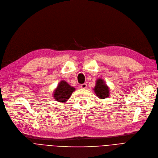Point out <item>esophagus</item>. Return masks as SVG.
<instances>
[{
    "mask_svg": "<svg viewBox=\"0 0 158 158\" xmlns=\"http://www.w3.org/2000/svg\"><path fill=\"white\" fill-rule=\"evenodd\" d=\"M86 86H87L86 83L81 84V89H86Z\"/></svg>",
    "mask_w": 158,
    "mask_h": 158,
    "instance_id": "1",
    "label": "esophagus"
}]
</instances>
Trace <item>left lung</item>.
<instances>
[{"label": "left lung", "instance_id": "1", "mask_svg": "<svg viewBox=\"0 0 158 158\" xmlns=\"http://www.w3.org/2000/svg\"><path fill=\"white\" fill-rule=\"evenodd\" d=\"M94 92L96 96L100 99L106 98L108 97L109 94L108 86L105 84L104 81L102 79L97 80L96 85L94 88Z\"/></svg>", "mask_w": 158, "mask_h": 158}]
</instances>
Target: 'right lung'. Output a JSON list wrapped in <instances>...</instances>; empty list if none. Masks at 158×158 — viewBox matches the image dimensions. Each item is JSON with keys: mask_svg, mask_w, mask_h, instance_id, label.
I'll use <instances>...</instances> for the list:
<instances>
[{"mask_svg": "<svg viewBox=\"0 0 158 158\" xmlns=\"http://www.w3.org/2000/svg\"><path fill=\"white\" fill-rule=\"evenodd\" d=\"M75 88L70 86L66 81H62L58 84L54 92V98L59 102H65L70 98Z\"/></svg>", "mask_w": 158, "mask_h": 158, "instance_id": "1", "label": "right lung"}]
</instances>
